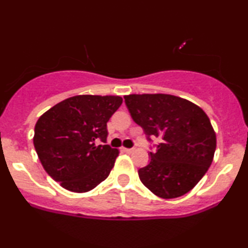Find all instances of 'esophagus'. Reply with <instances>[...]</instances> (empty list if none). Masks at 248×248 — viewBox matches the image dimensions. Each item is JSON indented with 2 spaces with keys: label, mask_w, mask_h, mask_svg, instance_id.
Returning <instances> with one entry per match:
<instances>
[{
  "label": "esophagus",
  "mask_w": 248,
  "mask_h": 248,
  "mask_svg": "<svg viewBox=\"0 0 248 248\" xmlns=\"http://www.w3.org/2000/svg\"><path fill=\"white\" fill-rule=\"evenodd\" d=\"M134 150V148H122V152L124 153H132Z\"/></svg>",
  "instance_id": "34e87169"
}]
</instances>
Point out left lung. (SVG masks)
<instances>
[{
	"label": "left lung",
	"mask_w": 248,
	"mask_h": 248,
	"mask_svg": "<svg viewBox=\"0 0 248 248\" xmlns=\"http://www.w3.org/2000/svg\"><path fill=\"white\" fill-rule=\"evenodd\" d=\"M124 104L150 146V161L139 169L144 186L164 199L189 192L205 175L216 152L210 119L197 105L170 94H130Z\"/></svg>",
	"instance_id": "obj_1"
}]
</instances>
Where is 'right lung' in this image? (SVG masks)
<instances>
[{"instance_id":"right-lung-1","label":"right lung","mask_w":248,"mask_h":248,"mask_svg":"<svg viewBox=\"0 0 248 248\" xmlns=\"http://www.w3.org/2000/svg\"><path fill=\"white\" fill-rule=\"evenodd\" d=\"M121 104L118 95H76L38 119L33 146L45 171L62 187L86 192L108 177L119 150L106 144L107 122Z\"/></svg>"}]
</instances>
